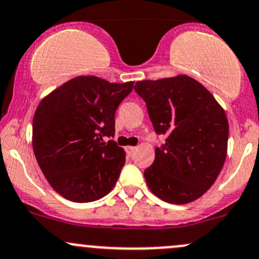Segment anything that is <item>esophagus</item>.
I'll return each instance as SVG.
<instances>
[{"label":"esophagus","mask_w":259,"mask_h":259,"mask_svg":"<svg viewBox=\"0 0 259 259\" xmlns=\"http://www.w3.org/2000/svg\"><path fill=\"white\" fill-rule=\"evenodd\" d=\"M135 150H137V148H135V146H126V148H125V151H126V154L129 155V156H132V155L134 154Z\"/></svg>","instance_id":"obj_1"}]
</instances>
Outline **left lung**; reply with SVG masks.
<instances>
[{
    "label": "left lung",
    "instance_id": "obj_1",
    "mask_svg": "<svg viewBox=\"0 0 259 259\" xmlns=\"http://www.w3.org/2000/svg\"><path fill=\"white\" fill-rule=\"evenodd\" d=\"M135 92L145 100L162 148L144 171L155 196L175 205L192 202L214 184L227 156L228 120L205 87L189 75L140 80Z\"/></svg>",
    "mask_w": 259,
    "mask_h": 259
}]
</instances>
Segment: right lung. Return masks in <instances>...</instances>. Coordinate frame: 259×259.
<instances>
[{"instance_id":"obj_1","label":"right lung","mask_w":259,"mask_h":259,"mask_svg":"<svg viewBox=\"0 0 259 259\" xmlns=\"http://www.w3.org/2000/svg\"><path fill=\"white\" fill-rule=\"evenodd\" d=\"M134 81L79 75L46 95L33 116L32 145L43 175L73 202H92L113 190L125 151L113 140L115 111Z\"/></svg>"}]
</instances>
